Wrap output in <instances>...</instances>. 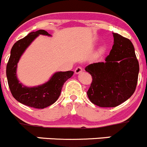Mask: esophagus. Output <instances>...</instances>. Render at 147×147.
<instances>
[{"label":"esophagus","instance_id":"34e87169","mask_svg":"<svg viewBox=\"0 0 147 147\" xmlns=\"http://www.w3.org/2000/svg\"><path fill=\"white\" fill-rule=\"evenodd\" d=\"M81 72H82V68L81 67H77L75 69V74H79Z\"/></svg>","mask_w":147,"mask_h":147}]
</instances>
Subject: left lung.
I'll return each mask as SVG.
<instances>
[{
  "mask_svg": "<svg viewBox=\"0 0 147 147\" xmlns=\"http://www.w3.org/2000/svg\"><path fill=\"white\" fill-rule=\"evenodd\" d=\"M114 45L104 62L89 64L85 70L92 76L87 95L100 107H115L134 93L139 66L129 39L113 33Z\"/></svg>",
  "mask_w": 147,
  "mask_h": 147,
  "instance_id": "1",
  "label": "left lung"
}]
</instances>
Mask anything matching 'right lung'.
I'll list each match as a JSON object with an SVG mask.
<instances>
[{"mask_svg":"<svg viewBox=\"0 0 147 147\" xmlns=\"http://www.w3.org/2000/svg\"><path fill=\"white\" fill-rule=\"evenodd\" d=\"M51 36L44 30L28 33L14 43L6 66V76L13 96L21 104L36 109H44L56 102L61 94L63 84L74 75V71H57L47 82L36 86L24 85L17 78V66L21 56L32 42L39 36Z\"/></svg>","mask_w":147,"mask_h":147,"instance_id":"add662e5","label":"right lung"}]
</instances>
